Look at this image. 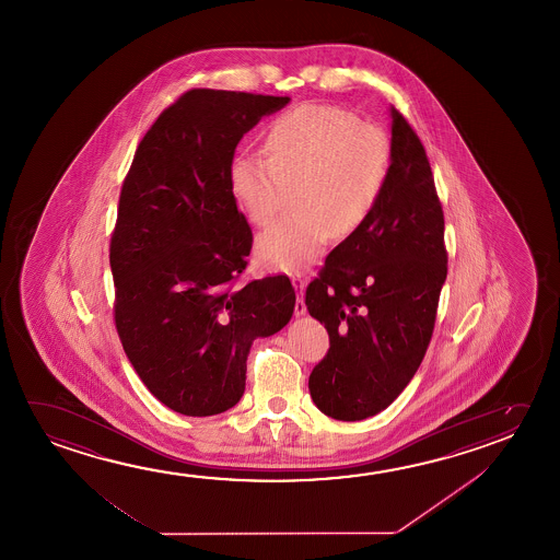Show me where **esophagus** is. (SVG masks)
Returning a JSON list of instances; mask_svg holds the SVG:
<instances>
[{
    "instance_id": "1",
    "label": "esophagus",
    "mask_w": 560,
    "mask_h": 560,
    "mask_svg": "<svg viewBox=\"0 0 560 560\" xmlns=\"http://www.w3.org/2000/svg\"><path fill=\"white\" fill-rule=\"evenodd\" d=\"M293 287L296 291V304H294V314L302 316L306 314V304H304V289H306V279L302 276L293 277Z\"/></svg>"
}]
</instances>
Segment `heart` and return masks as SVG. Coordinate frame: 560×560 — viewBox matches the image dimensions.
<instances>
[{"label":"heart","instance_id":"b5f03b06","mask_svg":"<svg viewBox=\"0 0 560 560\" xmlns=\"http://www.w3.org/2000/svg\"><path fill=\"white\" fill-rule=\"evenodd\" d=\"M266 155L234 156L229 186L258 226L276 219L293 189L296 215L267 229L256 244L264 266L289 273L308 266L329 234L359 231L392 171L386 131L331 104H301L271 121Z\"/></svg>","mask_w":560,"mask_h":560}]
</instances>
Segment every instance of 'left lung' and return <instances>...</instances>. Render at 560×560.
<instances>
[{
	"label": "left lung",
	"instance_id": "8db88e82",
	"mask_svg": "<svg viewBox=\"0 0 560 560\" xmlns=\"http://www.w3.org/2000/svg\"><path fill=\"white\" fill-rule=\"evenodd\" d=\"M392 113V171L359 231L329 252L306 308L329 334L308 380L337 421L384 411L421 366L446 281L444 213L431 163L404 114Z\"/></svg>",
	"mask_w": 560,
	"mask_h": 560
}]
</instances>
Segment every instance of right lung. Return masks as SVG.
<instances>
[{
  "label": "right lung",
  "mask_w": 560,
  "mask_h": 560,
  "mask_svg": "<svg viewBox=\"0 0 560 560\" xmlns=\"http://www.w3.org/2000/svg\"><path fill=\"white\" fill-rule=\"evenodd\" d=\"M289 101L191 89L149 128L121 186L114 322L141 382L176 413L238 404L254 339L293 316L289 277L241 281L254 238L229 186L238 141Z\"/></svg>",
  "instance_id": "add662e5"
}]
</instances>
